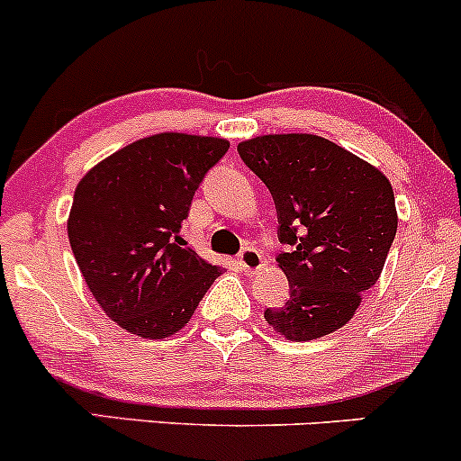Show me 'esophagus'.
Returning a JSON list of instances; mask_svg holds the SVG:
<instances>
[{
    "label": "esophagus",
    "instance_id": "esophagus-1",
    "mask_svg": "<svg viewBox=\"0 0 461 461\" xmlns=\"http://www.w3.org/2000/svg\"><path fill=\"white\" fill-rule=\"evenodd\" d=\"M240 266H241V270L246 272V275H257V272H259L261 268H264V257H261V252L257 250V249H244L240 252Z\"/></svg>",
    "mask_w": 461,
    "mask_h": 461
}]
</instances>
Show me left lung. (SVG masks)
Here are the masks:
<instances>
[{
    "mask_svg": "<svg viewBox=\"0 0 461 461\" xmlns=\"http://www.w3.org/2000/svg\"><path fill=\"white\" fill-rule=\"evenodd\" d=\"M237 151L268 186L279 240L290 246L276 259L290 299L264 312L268 325L294 343L343 328L378 281L398 230L387 176L314 133L257 136Z\"/></svg>",
    "mask_w": 461,
    "mask_h": 461,
    "instance_id": "obj_1",
    "label": "left lung"
}]
</instances>
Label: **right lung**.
Wrapping results in <instances>:
<instances>
[{
  "instance_id": "1",
  "label": "right lung",
  "mask_w": 461,
  "mask_h": 461,
  "mask_svg": "<svg viewBox=\"0 0 461 461\" xmlns=\"http://www.w3.org/2000/svg\"><path fill=\"white\" fill-rule=\"evenodd\" d=\"M224 138L165 131L92 167L74 191L68 237L103 312L142 339L189 323L220 266L186 249L182 221L206 171L229 151Z\"/></svg>"
}]
</instances>
